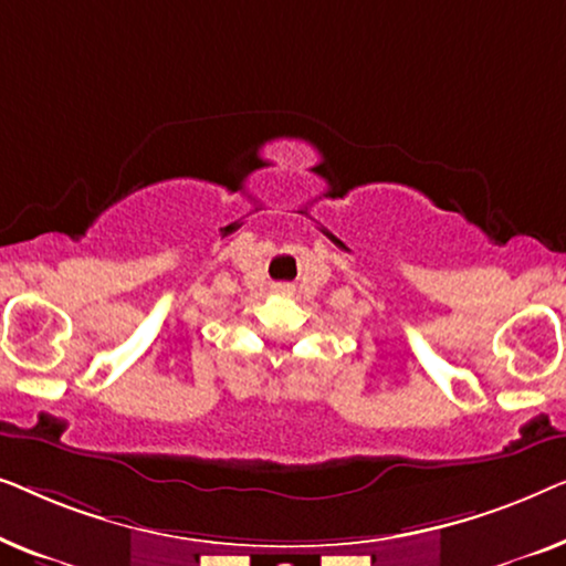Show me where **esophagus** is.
Returning a JSON list of instances; mask_svg holds the SVG:
<instances>
[{"instance_id":"esophagus-1","label":"esophagus","mask_w":566,"mask_h":566,"mask_svg":"<svg viewBox=\"0 0 566 566\" xmlns=\"http://www.w3.org/2000/svg\"><path fill=\"white\" fill-rule=\"evenodd\" d=\"M273 291L277 293V296H291L293 285H289V283H277V285H273Z\"/></svg>"}]
</instances>
